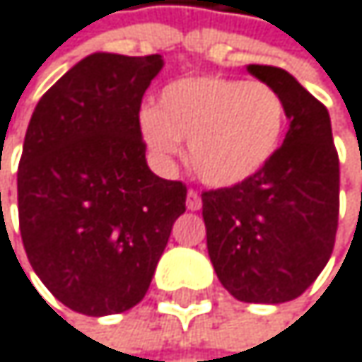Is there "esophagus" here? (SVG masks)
<instances>
[{
	"instance_id": "1",
	"label": "esophagus",
	"mask_w": 362,
	"mask_h": 362,
	"mask_svg": "<svg viewBox=\"0 0 362 362\" xmlns=\"http://www.w3.org/2000/svg\"><path fill=\"white\" fill-rule=\"evenodd\" d=\"M185 204H187V209H189V211H198V209L202 206V198H200V194H198L196 189H189V192H187V200H185Z\"/></svg>"
}]
</instances>
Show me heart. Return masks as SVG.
<instances>
[{"mask_svg": "<svg viewBox=\"0 0 362 362\" xmlns=\"http://www.w3.org/2000/svg\"><path fill=\"white\" fill-rule=\"evenodd\" d=\"M147 147L162 160L189 143L194 173L213 187L250 181L273 160L286 127V102L262 81L187 76L166 85L158 110L139 117Z\"/></svg>", "mask_w": 362, "mask_h": 362, "instance_id": "b5f03b06", "label": "heart"}]
</instances>
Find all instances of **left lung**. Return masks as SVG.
Wrapping results in <instances>:
<instances>
[{
  "label": "left lung",
  "mask_w": 362,
  "mask_h": 362,
  "mask_svg": "<svg viewBox=\"0 0 362 362\" xmlns=\"http://www.w3.org/2000/svg\"><path fill=\"white\" fill-rule=\"evenodd\" d=\"M247 70L279 91L290 127L262 173L202 192V217L221 286L243 303L275 305L300 296L333 254L339 158L322 102L281 68Z\"/></svg>",
  "instance_id": "left-lung-1"
}]
</instances>
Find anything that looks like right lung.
Instances as JSON below:
<instances>
[{"instance_id": "obj_1", "label": "right lung", "mask_w": 362, "mask_h": 362, "mask_svg": "<svg viewBox=\"0 0 362 362\" xmlns=\"http://www.w3.org/2000/svg\"><path fill=\"white\" fill-rule=\"evenodd\" d=\"M162 55L93 53L44 93L18 162V226L31 269L85 315L149 290L187 187L147 166L141 102Z\"/></svg>"}]
</instances>
